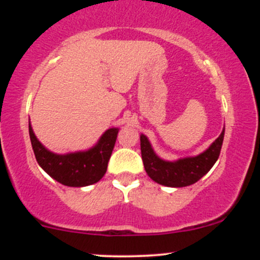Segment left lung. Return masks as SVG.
<instances>
[{
  "label": "left lung",
  "mask_w": 260,
  "mask_h": 260,
  "mask_svg": "<svg viewBox=\"0 0 260 260\" xmlns=\"http://www.w3.org/2000/svg\"><path fill=\"white\" fill-rule=\"evenodd\" d=\"M225 128L209 149L194 157H186L174 162L164 161L155 155L145 136H140V150L144 169L151 180L168 187H186L196 183L213 168L221 151Z\"/></svg>",
  "instance_id": "obj_1"
}]
</instances>
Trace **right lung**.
Returning a JSON list of instances; mask_svg holds the SVG:
<instances>
[{
    "label": "right lung",
    "instance_id": "add662e5",
    "mask_svg": "<svg viewBox=\"0 0 260 260\" xmlns=\"http://www.w3.org/2000/svg\"><path fill=\"white\" fill-rule=\"evenodd\" d=\"M117 133L118 128H110L90 150L57 155L45 149L37 139L29 123V136L38 164L52 178L70 187L89 186L96 183L104 177L112 149L115 147Z\"/></svg>",
    "mask_w": 260,
    "mask_h": 260
}]
</instances>
